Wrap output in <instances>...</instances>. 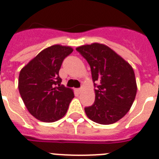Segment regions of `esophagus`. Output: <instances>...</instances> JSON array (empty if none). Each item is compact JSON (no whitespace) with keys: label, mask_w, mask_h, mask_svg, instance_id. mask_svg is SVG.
Wrapping results in <instances>:
<instances>
[{"label":"esophagus","mask_w":159,"mask_h":159,"mask_svg":"<svg viewBox=\"0 0 159 159\" xmlns=\"http://www.w3.org/2000/svg\"><path fill=\"white\" fill-rule=\"evenodd\" d=\"M77 92H78L79 93H80L82 92V88H80V89H77Z\"/></svg>","instance_id":"esophagus-1"}]
</instances>
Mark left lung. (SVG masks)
I'll use <instances>...</instances> for the list:
<instances>
[{"label": "left lung", "instance_id": "obj_1", "mask_svg": "<svg viewBox=\"0 0 159 159\" xmlns=\"http://www.w3.org/2000/svg\"><path fill=\"white\" fill-rule=\"evenodd\" d=\"M76 50L89 64L93 82L97 87L94 103L84 108L86 115L102 125L116 122L129 111L136 96L134 70L105 44L93 43L80 46Z\"/></svg>", "mask_w": 159, "mask_h": 159}]
</instances>
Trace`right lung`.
I'll return each mask as SVG.
<instances>
[{
	"label": "right lung",
	"mask_w": 159,
	"mask_h": 159,
	"mask_svg": "<svg viewBox=\"0 0 159 159\" xmlns=\"http://www.w3.org/2000/svg\"><path fill=\"white\" fill-rule=\"evenodd\" d=\"M73 52L70 46H51L23 67L18 88L26 108L43 122H54L66 115L73 99V89L61 84L62 61Z\"/></svg>",
	"instance_id": "right-lung-1"
}]
</instances>
